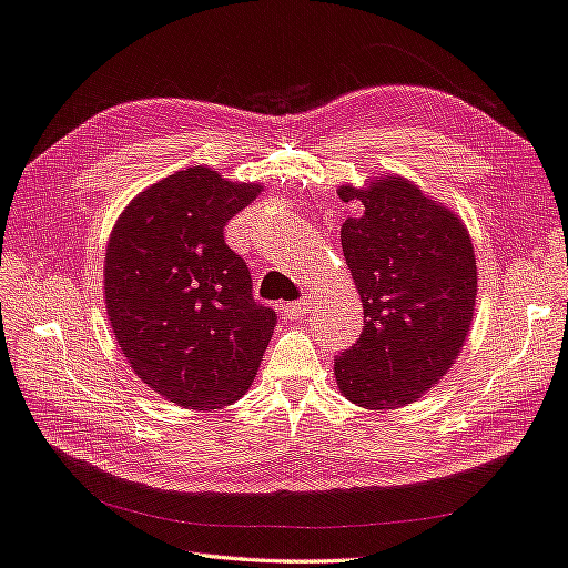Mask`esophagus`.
<instances>
[{"instance_id": "esophagus-1", "label": "esophagus", "mask_w": 568, "mask_h": 568, "mask_svg": "<svg viewBox=\"0 0 568 568\" xmlns=\"http://www.w3.org/2000/svg\"><path fill=\"white\" fill-rule=\"evenodd\" d=\"M308 305H311V298L305 296V298H301V301H296V303H284V305H280V313L286 315V317H291V320H296V317H303V315H305V311H308Z\"/></svg>"}]
</instances>
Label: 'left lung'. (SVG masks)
<instances>
[{"label":"left lung","instance_id":"left-lung-1","mask_svg":"<svg viewBox=\"0 0 568 568\" xmlns=\"http://www.w3.org/2000/svg\"><path fill=\"white\" fill-rule=\"evenodd\" d=\"M361 217L342 224V248L363 303V332L334 361L336 385L363 408L416 402L464 348L478 296L464 222L402 176L342 186Z\"/></svg>","mask_w":568,"mask_h":568}]
</instances>
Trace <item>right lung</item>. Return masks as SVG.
Wrapping results in <instances>:
<instances>
[{"label": "right lung", "instance_id": "add662e5", "mask_svg": "<svg viewBox=\"0 0 568 568\" xmlns=\"http://www.w3.org/2000/svg\"><path fill=\"white\" fill-rule=\"evenodd\" d=\"M257 193V183L189 166L135 195L106 243L104 301L116 342L135 375L183 408L239 402L277 325L224 241L226 222Z\"/></svg>", "mask_w": 568, "mask_h": 568}]
</instances>
